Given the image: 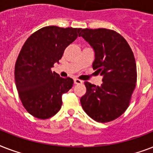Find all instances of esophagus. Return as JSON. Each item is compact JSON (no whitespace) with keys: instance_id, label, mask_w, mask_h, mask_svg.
<instances>
[{"instance_id":"1","label":"esophagus","mask_w":153,"mask_h":153,"mask_svg":"<svg viewBox=\"0 0 153 153\" xmlns=\"http://www.w3.org/2000/svg\"><path fill=\"white\" fill-rule=\"evenodd\" d=\"M74 84H82L83 82V81H82V80H80V79H74Z\"/></svg>"}]
</instances>
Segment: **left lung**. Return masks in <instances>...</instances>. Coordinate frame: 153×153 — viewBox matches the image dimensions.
Instances as JSON below:
<instances>
[{
  "mask_svg": "<svg viewBox=\"0 0 153 153\" xmlns=\"http://www.w3.org/2000/svg\"><path fill=\"white\" fill-rule=\"evenodd\" d=\"M79 36L94 48L93 69L103 75L99 86L84 82L86 93L80 99L82 109L96 121H114L127 109L136 87L134 55L126 39L114 30L85 28Z\"/></svg>",
  "mask_w": 153,
  "mask_h": 153,
  "instance_id": "1",
  "label": "left lung"
}]
</instances>
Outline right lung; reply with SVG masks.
<instances>
[{
  "label": "right lung",
  "mask_w": 153,
  "mask_h": 153,
  "mask_svg": "<svg viewBox=\"0 0 153 153\" xmlns=\"http://www.w3.org/2000/svg\"><path fill=\"white\" fill-rule=\"evenodd\" d=\"M82 28L47 26L35 32L23 45L15 64V82L25 109L35 117L48 119L59 111L62 96L74 80L51 71L65 49Z\"/></svg>",
  "instance_id": "right-lung-1"
}]
</instances>
